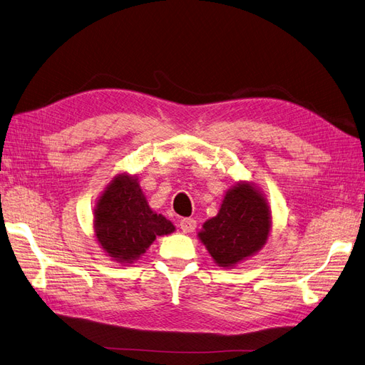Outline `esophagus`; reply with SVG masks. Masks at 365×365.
<instances>
[{
    "label": "esophagus",
    "instance_id": "esophagus-1",
    "mask_svg": "<svg viewBox=\"0 0 365 365\" xmlns=\"http://www.w3.org/2000/svg\"><path fill=\"white\" fill-rule=\"evenodd\" d=\"M180 228L182 230V233H192V231L196 228V220L192 217H185L180 222Z\"/></svg>",
    "mask_w": 365,
    "mask_h": 365
}]
</instances>
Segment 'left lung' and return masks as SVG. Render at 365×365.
Returning <instances> with one entry per match:
<instances>
[{"instance_id": "1", "label": "left lung", "mask_w": 365, "mask_h": 365, "mask_svg": "<svg viewBox=\"0 0 365 365\" xmlns=\"http://www.w3.org/2000/svg\"><path fill=\"white\" fill-rule=\"evenodd\" d=\"M271 228L267 195L252 182L239 181L225 192L217 215L205 220L197 239L217 267L231 269L267 245Z\"/></svg>"}]
</instances>
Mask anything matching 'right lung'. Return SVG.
<instances>
[{"label":"right lung","instance_id":"add662e5","mask_svg":"<svg viewBox=\"0 0 365 365\" xmlns=\"http://www.w3.org/2000/svg\"><path fill=\"white\" fill-rule=\"evenodd\" d=\"M94 237L106 256L121 264L134 263L158 236L175 231L169 219L149 207L135 175L117 173L94 207Z\"/></svg>","mask_w":365,"mask_h":365}]
</instances>
